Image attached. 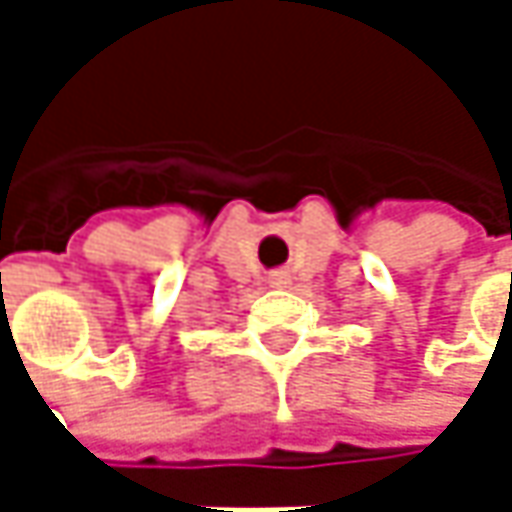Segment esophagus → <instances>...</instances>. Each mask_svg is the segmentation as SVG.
<instances>
[{
    "label": "esophagus",
    "mask_w": 512,
    "mask_h": 512,
    "mask_svg": "<svg viewBox=\"0 0 512 512\" xmlns=\"http://www.w3.org/2000/svg\"><path fill=\"white\" fill-rule=\"evenodd\" d=\"M290 281V275H287V269H275V272H269V284H275V287H281V284H287Z\"/></svg>",
    "instance_id": "1"
}]
</instances>
